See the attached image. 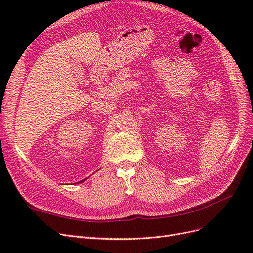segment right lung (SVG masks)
I'll return each instance as SVG.
<instances>
[{"label":"right lung","mask_w":253,"mask_h":253,"mask_svg":"<svg viewBox=\"0 0 253 253\" xmlns=\"http://www.w3.org/2000/svg\"><path fill=\"white\" fill-rule=\"evenodd\" d=\"M84 180H85V179H83V180H81V181H79V182H83V181H84Z\"/></svg>","instance_id":"right-lung-1"}]
</instances>
